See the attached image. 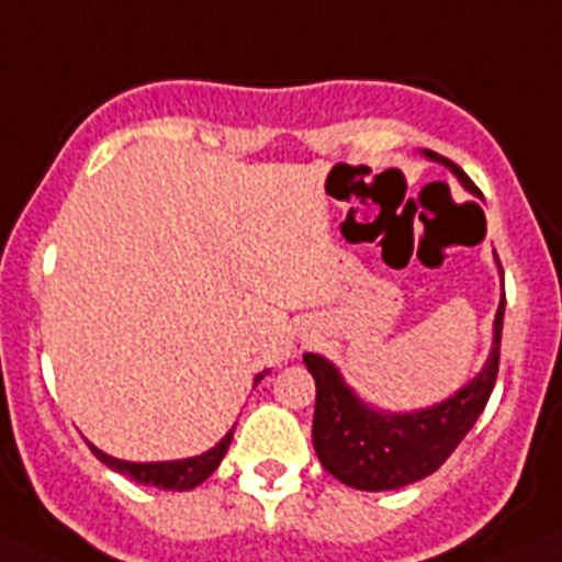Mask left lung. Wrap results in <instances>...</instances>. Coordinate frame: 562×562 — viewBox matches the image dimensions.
<instances>
[{
	"label": "left lung",
	"mask_w": 562,
	"mask_h": 562,
	"mask_svg": "<svg viewBox=\"0 0 562 562\" xmlns=\"http://www.w3.org/2000/svg\"><path fill=\"white\" fill-rule=\"evenodd\" d=\"M428 157L448 166L462 180V187L476 192L471 178L453 160L437 151H428ZM503 315L505 295L494 318V347L482 373L457 396L416 414H379L347 387L330 361L315 353L304 356V364L315 379L313 445L322 465L338 482L359 491L402 488L434 474L457 451V445L488 405L499 373Z\"/></svg>",
	"instance_id": "obj_1"
}]
</instances>
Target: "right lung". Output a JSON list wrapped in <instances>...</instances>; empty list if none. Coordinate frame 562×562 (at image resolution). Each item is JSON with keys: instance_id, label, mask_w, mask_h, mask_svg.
<instances>
[{"instance_id": "1", "label": "right lung", "mask_w": 562, "mask_h": 562, "mask_svg": "<svg viewBox=\"0 0 562 562\" xmlns=\"http://www.w3.org/2000/svg\"><path fill=\"white\" fill-rule=\"evenodd\" d=\"M258 379H261V375H258ZM232 434H235V428H232L212 451L192 459H178V462H123V459H114L109 457V453L97 451L94 445H88V448H91V453H94L100 462H105L109 468L125 474L128 480L140 482V485H157V488L166 491H189L215 474V468L221 465V459H224L226 448H229Z\"/></svg>"}]
</instances>
